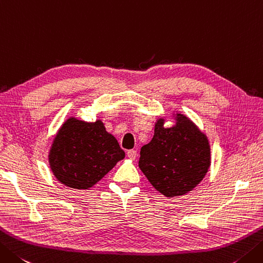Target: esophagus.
<instances>
[{
    "mask_svg": "<svg viewBox=\"0 0 263 263\" xmlns=\"http://www.w3.org/2000/svg\"><path fill=\"white\" fill-rule=\"evenodd\" d=\"M126 155L130 159H135L137 157V151H135V149H130V151L126 152Z\"/></svg>",
    "mask_w": 263,
    "mask_h": 263,
    "instance_id": "34e87169",
    "label": "esophagus"
}]
</instances>
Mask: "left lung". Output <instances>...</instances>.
Here are the masks:
<instances>
[{
    "instance_id": "left-lung-1",
    "label": "left lung",
    "mask_w": 263,
    "mask_h": 263,
    "mask_svg": "<svg viewBox=\"0 0 263 263\" xmlns=\"http://www.w3.org/2000/svg\"><path fill=\"white\" fill-rule=\"evenodd\" d=\"M176 125L164 127L158 118L152 141L141 147L139 167L157 192L182 196L202 181L211 165L206 136L182 114Z\"/></svg>"
}]
</instances>
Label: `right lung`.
Returning a JSON list of instances; mask_svg holds the SVG:
<instances>
[{
    "label": "right lung",
    "instance_id": "add662e5",
    "mask_svg": "<svg viewBox=\"0 0 263 263\" xmlns=\"http://www.w3.org/2000/svg\"><path fill=\"white\" fill-rule=\"evenodd\" d=\"M124 157V151L100 120L87 123L69 117L57 133L49 163L61 183L89 189Z\"/></svg>",
    "mask_w": 263,
    "mask_h": 263
}]
</instances>
